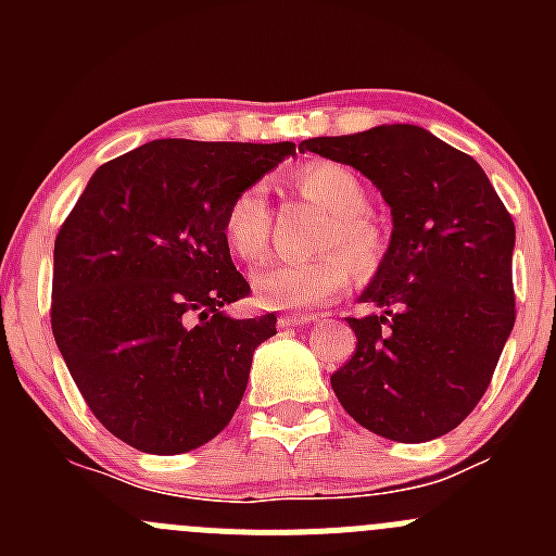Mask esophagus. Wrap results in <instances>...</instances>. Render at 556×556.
Here are the masks:
<instances>
[{"label": "esophagus", "instance_id": "esophagus-1", "mask_svg": "<svg viewBox=\"0 0 556 556\" xmlns=\"http://www.w3.org/2000/svg\"><path fill=\"white\" fill-rule=\"evenodd\" d=\"M314 319H317V314H309V312L282 314V317H279V328H299V325H309Z\"/></svg>", "mask_w": 556, "mask_h": 556}]
</instances>
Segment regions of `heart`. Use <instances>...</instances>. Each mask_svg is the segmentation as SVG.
<instances>
[{
    "instance_id": "b5f03b06",
    "label": "heart",
    "mask_w": 556,
    "mask_h": 556,
    "mask_svg": "<svg viewBox=\"0 0 556 556\" xmlns=\"http://www.w3.org/2000/svg\"><path fill=\"white\" fill-rule=\"evenodd\" d=\"M301 193L317 201L333 215L323 237V247L336 250L301 261H271L252 277L255 299L268 309H304L328 304L350 285L352 268L357 277H368L379 266L382 239L368 220V193L355 172L341 164H309L295 177ZM271 212L268 190L252 182L239 190L223 215V239L228 250L242 261H257L268 247Z\"/></svg>"
}]
</instances>
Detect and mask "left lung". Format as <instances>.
I'll list each match as a JSON object with an SVG mask.
<instances>
[{"label":"left lung","instance_id":"obj_1","mask_svg":"<svg viewBox=\"0 0 556 556\" xmlns=\"http://www.w3.org/2000/svg\"><path fill=\"white\" fill-rule=\"evenodd\" d=\"M299 150L366 174L392 212V237L346 317L357 346L330 377L344 412L371 433L422 444L450 433L490 387L511 336L517 231L470 155L408 123Z\"/></svg>","mask_w":556,"mask_h":556}]
</instances>
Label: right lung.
I'll list each match as a JSON object with an SVG mask.
<instances>
[{
  "instance_id": "1",
  "label": "right lung",
  "mask_w": 556,
  "mask_h": 556,
  "mask_svg": "<svg viewBox=\"0 0 556 556\" xmlns=\"http://www.w3.org/2000/svg\"><path fill=\"white\" fill-rule=\"evenodd\" d=\"M288 155L293 142L155 139L99 166L61 226L55 344L93 417L134 450H199L242 403L277 317L223 312L250 293L223 215Z\"/></svg>"
}]
</instances>
